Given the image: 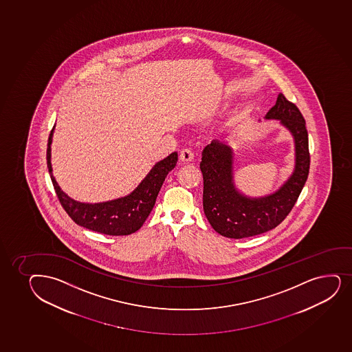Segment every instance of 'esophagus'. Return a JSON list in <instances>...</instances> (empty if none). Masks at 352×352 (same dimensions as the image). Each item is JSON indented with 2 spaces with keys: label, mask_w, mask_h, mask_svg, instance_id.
Returning <instances> with one entry per match:
<instances>
[{
  "label": "esophagus",
  "mask_w": 352,
  "mask_h": 352,
  "mask_svg": "<svg viewBox=\"0 0 352 352\" xmlns=\"http://www.w3.org/2000/svg\"><path fill=\"white\" fill-rule=\"evenodd\" d=\"M195 155L190 149H183L181 153H179V160L181 161L184 162H191L194 160Z\"/></svg>",
  "instance_id": "esophagus-1"
}]
</instances>
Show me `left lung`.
<instances>
[{"mask_svg":"<svg viewBox=\"0 0 352 352\" xmlns=\"http://www.w3.org/2000/svg\"><path fill=\"white\" fill-rule=\"evenodd\" d=\"M265 120H277L295 141V169L278 190L249 197L236 188L234 150L219 140L204 148L199 168L203 174V209L216 232L228 239L263 234L283 222L295 206L310 169L309 138L303 115L283 94L267 111Z\"/></svg>","mask_w":352,"mask_h":352,"instance_id":"8db88e82","label":"left lung"}]
</instances>
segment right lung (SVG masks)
<instances>
[{
  "instance_id": "add662e5",
  "label": "right lung",
  "mask_w": 352,
  "mask_h": 352,
  "mask_svg": "<svg viewBox=\"0 0 352 352\" xmlns=\"http://www.w3.org/2000/svg\"><path fill=\"white\" fill-rule=\"evenodd\" d=\"M54 129L55 126L48 138L47 166L57 197L70 219L89 230L110 236H124L136 232L153 210L166 175L176 166L177 153L175 151L168 157L157 162L138 188L124 197L101 203L78 202L63 192L54 177L50 146L53 142Z\"/></svg>"
}]
</instances>
